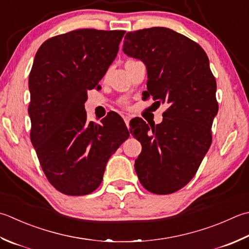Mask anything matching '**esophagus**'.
<instances>
[{
  "mask_svg": "<svg viewBox=\"0 0 249 249\" xmlns=\"http://www.w3.org/2000/svg\"><path fill=\"white\" fill-rule=\"evenodd\" d=\"M124 121H125V124H126V126H129V121H130V116H128V115H126V116H124Z\"/></svg>",
  "mask_w": 249,
  "mask_h": 249,
  "instance_id": "1",
  "label": "esophagus"
}]
</instances>
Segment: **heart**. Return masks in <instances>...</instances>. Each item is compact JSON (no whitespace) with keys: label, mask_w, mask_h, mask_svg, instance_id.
Returning <instances> with one entry per match:
<instances>
[{"label":"heart","mask_w":249,"mask_h":249,"mask_svg":"<svg viewBox=\"0 0 249 249\" xmlns=\"http://www.w3.org/2000/svg\"><path fill=\"white\" fill-rule=\"evenodd\" d=\"M129 61H133V60H129ZM129 61H127V62H129Z\"/></svg>","instance_id":"1"}]
</instances>
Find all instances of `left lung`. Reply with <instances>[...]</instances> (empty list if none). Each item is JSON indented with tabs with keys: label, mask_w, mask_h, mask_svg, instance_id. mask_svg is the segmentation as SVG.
Masks as SVG:
<instances>
[{
	"label": "left lung",
	"mask_w": 249,
	"mask_h": 249,
	"mask_svg": "<svg viewBox=\"0 0 249 249\" xmlns=\"http://www.w3.org/2000/svg\"><path fill=\"white\" fill-rule=\"evenodd\" d=\"M123 52L147 68L143 98L168 105L162 123L149 126L136 120L134 137L142 150L135 170L148 191L174 193L194 177L212 144L218 102L208 57L197 43L164 27L128 32Z\"/></svg>",
	"instance_id": "obj_1"
}]
</instances>
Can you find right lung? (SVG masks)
<instances>
[{
    "label": "right lung",
    "mask_w": 249,
    "mask_h": 249,
    "mask_svg": "<svg viewBox=\"0 0 249 249\" xmlns=\"http://www.w3.org/2000/svg\"><path fill=\"white\" fill-rule=\"evenodd\" d=\"M125 31L79 29L48 38L29 75L30 138L48 181L67 196H86L100 186L107 162L129 137L110 112L101 124L87 122V90L115 59Z\"/></svg>",
    "instance_id": "1"
}]
</instances>
